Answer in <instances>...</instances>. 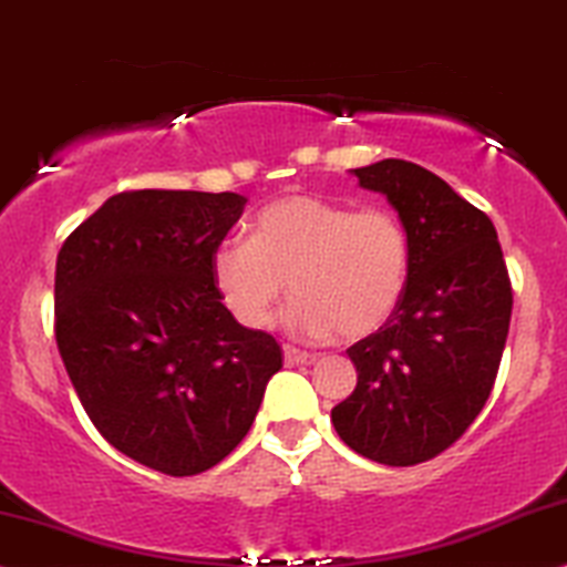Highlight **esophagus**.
Returning a JSON list of instances; mask_svg holds the SVG:
<instances>
[{
  "mask_svg": "<svg viewBox=\"0 0 567 567\" xmlns=\"http://www.w3.org/2000/svg\"><path fill=\"white\" fill-rule=\"evenodd\" d=\"M316 360L312 358L310 352H302V349H297V347H291V344H286L284 347V362L289 368H295V365H310V362Z\"/></svg>",
  "mask_w": 567,
  "mask_h": 567,
  "instance_id": "34e87169",
  "label": "esophagus"
}]
</instances>
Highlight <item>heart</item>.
Returning <instances> with one entry per match:
<instances>
[{
	"label": "heart",
	"instance_id": "b5f03b06",
	"mask_svg": "<svg viewBox=\"0 0 567 567\" xmlns=\"http://www.w3.org/2000/svg\"><path fill=\"white\" fill-rule=\"evenodd\" d=\"M410 234L389 207L352 209L312 194H286L249 220V239H226L209 257L215 295L236 323L260 331L291 291L286 326L302 339L379 331L410 278Z\"/></svg>",
	"mask_w": 567,
	"mask_h": 567
}]
</instances>
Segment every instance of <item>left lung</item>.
<instances>
[{
    "instance_id": "obj_1",
    "label": "left lung",
    "mask_w": 567,
    "mask_h": 567,
    "mask_svg": "<svg viewBox=\"0 0 567 567\" xmlns=\"http://www.w3.org/2000/svg\"><path fill=\"white\" fill-rule=\"evenodd\" d=\"M410 234V278L379 331L347 349L358 386L331 410L349 450L408 467L442 454L484 410L513 312V286L486 213L425 167L381 159L352 171Z\"/></svg>"
}]
</instances>
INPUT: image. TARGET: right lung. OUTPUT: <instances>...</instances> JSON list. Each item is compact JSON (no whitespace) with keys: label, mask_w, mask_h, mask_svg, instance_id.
Segmentation results:
<instances>
[{"label":"right lung","mask_w":567,"mask_h":567,"mask_svg":"<svg viewBox=\"0 0 567 567\" xmlns=\"http://www.w3.org/2000/svg\"><path fill=\"white\" fill-rule=\"evenodd\" d=\"M244 205L234 192H123L58 255L54 339L75 394L117 452L165 476L228 457L284 365L278 341L236 323L209 278Z\"/></svg>","instance_id":"obj_1"}]
</instances>
